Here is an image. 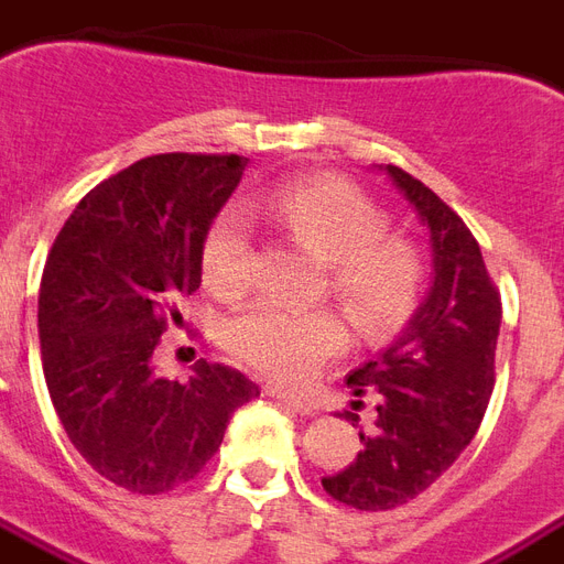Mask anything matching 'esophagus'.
Instances as JSON below:
<instances>
[{"label":"esophagus","instance_id":"1","mask_svg":"<svg viewBox=\"0 0 564 564\" xmlns=\"http://www.w3.org/2000/svg\"><path fill=\"white\" fill-rule=\"evenodd\" d=\"M265 397L278 399V402H283V405L292 408V411L301 416L316 414V405H313V402H307L304 397H299V393H286V390H278V387H265Z\"/></svg>","mask_w":564,"mask_h":564}]
</instances>
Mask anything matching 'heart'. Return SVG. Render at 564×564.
<instances>
[{
	"instance_id": "obj_1",
	"label": "heart",
	"mask_w": 564,
	"mask_h": 564,
	"mask_svg": "<svg viewBox=\"0 0 564 564\" xmlns=\"http://www.w3.org/2000/svg\"><path fill=\"white\" fill-rule=\"evenodd\" d=\"M265 215L325 263L330 292L360 330L387 334L414 313L425 281L420 251L402 236L387 234V215L349 180L328 174L292 180L269 197ZM200 272L221 299H239L251 286L253 248L234 209L209 227ZM225 343L260 376L299 384L322 360L343 351L346 325L330 311L295 313L257 304L227 322Z\"/></svg>"
}]
</instances>
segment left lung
I'll return each instance as SVG.
<instances>
[{"instance_id": "left-lung-1", "label": "left lung", "mask_w": 564, "mask_h": 564, "mask_svg": "<svg viewBox=\"0 0 564 564\" xmlns=\"http://www.w3.org/2000/svg\"><path fill=\"white\" fill-rule=\"evenodd\" d=\"M384 171L429 227L432 286L405 330L346 378L355 397L376 399L378 420L360 432L358 458L322 488L360 511L405 506L470 444L491 399L502 319L500 292L467 225L402 167ZM346 420L360 416L346 411Z\"/></svg>"}]
</instances>
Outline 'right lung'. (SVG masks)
<instances>
[{
	"mask_svg": "<svg viewBox=\"0 0 564 564\" xmlns=\"http://www.w3.org/2000/svg\"><path fill=\"white\" fill-rule=\"evenodd\" d=\"M248 159L159 153L82 197L46 257L37 299L43 376L70 444L102 479L165 494L218 453L260 387L200 360L159 378L153 351L200 286V251Z\"/></svg>",
	"mask_w": 564,
	"mask_h": 564,
	"instance_id": "right-lung-1",
	"label": "right lung"
}]
</instances>
